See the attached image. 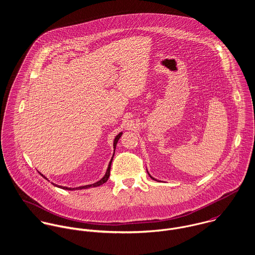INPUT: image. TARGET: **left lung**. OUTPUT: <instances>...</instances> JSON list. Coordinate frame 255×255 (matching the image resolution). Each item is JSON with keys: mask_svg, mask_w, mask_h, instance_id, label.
<instances>
[{"mask_svg": "<svg viewBox=\"0 0 255 255\" xmlns=\"http://www.w3.org/2000/svg\"><path fill=\"white\" fill-rule=\"evenodd\" d=\"M148 175H149V174H148ZM149 177H150V178H151V179H152V180H155V179H154V178H152V177H151V176H150V175H149Z\"/></svg>", "mask_w": 255, "mask_h": 255, "instance_id": "8db88e82", "label": "left lung"}]
</instances>
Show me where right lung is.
Here are the masks:
<instances>
[{
  "mask_svg": "<svg viewBox=\"0 0 255 255\" xmlns=\"http://www.w3.org/2000/svg\"><path fill=\"white\" fill-rule=\"evenodd\" d=\"M122 134H123V132H120L117 136H116V138H115V140H114V148L116 149V146H117V143H118V140L120 139V137L122 136ZM115 154V153H114ZM114 157V156H113ZM113 157H112V159H111V161H110L109 166H108V169H107V172H106V174H105V176L99 181V182H95V183H93V184H88V185H83V186H79V187H76V188H70V187H67V186H58V187H61V188H63V189H68V190H74V189H82V188H88V187H95V186H98V185H101V184H103V183H105V182L108 181V179H109L110 177V170H111V164H112V161H113ZM43 178H45L42 174H40ZM46 179V178H45ZM54 184V183H53ZM57 186V185H56Z\"/></svg>",
  "mask_w": 255,
  "mask_h": 255,
  "instance_id": "add662e5",
  "label": "right lung"
}]
</instances>
